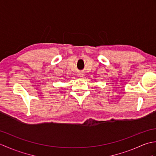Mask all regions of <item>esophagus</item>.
<instances>
[{"instance_id": "34e87169", "label": "esophagus", "mask_w": 156, "mask_h": 156, "mask_svg": "<svg viewBox=\"0 0 156 156\" xmlns=\"http://www.w3.org/2000/svg\"><path fill=\"white\" fill-rule=\"evenodd\" d=\"M83 73H78V77H82V76H83Z\"/></svg>"}]
</instances>
